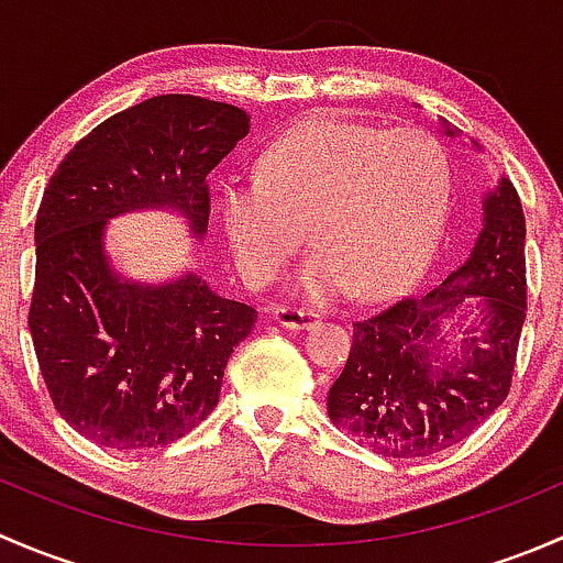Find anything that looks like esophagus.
Masks as SVG:
<instances>
[{"instance_id": "obj_1", "label": "esophagus", "mask_w": 563, "mask_h": 563, "mask_svg": "<svg viewBox=\"0 0 563 563\" xmlns=\"http://www.w3.org/2000/svg\"><path fill=\"white\" fill-rule=\"evenodd\" d=\"M272 318H275L283 329H310L318 321V313L305 308H288V305H280V308L272 310Z\"/></svg>"}]
</instances>
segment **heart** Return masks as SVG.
I'll return each mask as SVG.
<instances>
[{"label":"heart","mask_w":563,"mask_h":563,"mask_svg":"<svg viewBox=\"0 0 563 563\" xmlns=\"http://www.w3.org/2000/svg\"><path fill=\"white\" fill-rule=\"evenodd\" d=\"M258 172L223 190L225 242L250 286H266L308 225L316 250L297 275L308 299L400 291L433 253L450 207V161L419 128L384 133L318 113L280 135Z\"/></svg>","instance_id":"obj_1"}]
</instances>
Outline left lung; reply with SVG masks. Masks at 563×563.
<instances>
[{
    "label": "left lung",
    "instance_id": "8db88e82",
    "mask_svg": "<svg viewBox=\"0 0 563 563\" xmlns=\"http://www.w3.org/2000/svg\"><path fill=\"white\" fill-rule=\"evenodd\" d=\"M446 135H455L444 124ZM476 146V144H474ZM477 299L455 355L440 356V327ZM526 321V218L501 176L482 201V231L468 258L419 297L354 321V343L327 397L345 435L384 457H428L468 439L512 387Z\"/></svg>",
    "mask_w": 563,
    "mask_h": 563
}]
</instances>
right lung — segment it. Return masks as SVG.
I'll return each instance as SVG.
<instances>
[{
	"mask_svg": "<svg viewBox=\"0 0 563 563\" xmlns=\"http://www.w3.org/2000/svg\"><path fill=\"white\" fill-rule=\"evenodd\" d=\"M247 130L236 106L157 95L100 122L51 176L35 223L30 332L54 408L84 439L157 450L218 406L229 356L258 313L192 272L161 286L128 280L103 236L119 214L172 209L203 240L207 176Z\"/></svg>",
	"mask_w": 563,
	"mask_h": 563,
	"instance_id": "obj_1",
	"label": "right lung"
}]
</instances>
